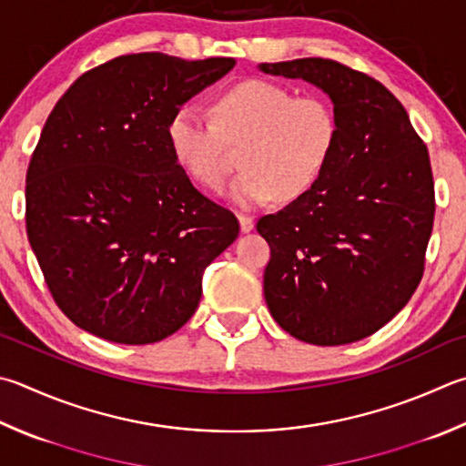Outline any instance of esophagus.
Masks as SVG:
<instances>
[{"instance_id":"1","label":"esophagus","mask_w":466,"mask_h":466,"mask_svg":"<svg viewBox=\"0 0 466 466\" xmlns=\"http://www.w3.org/2000/svg\"><path fill=\"white\" fill-rule=\"evenodd\" d=\"M238 222H240V230L242 232H250L255 228V218L247 216V214H238Z\"/></svg>"}]
</instances>
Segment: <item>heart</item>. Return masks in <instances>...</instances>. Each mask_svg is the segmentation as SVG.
I'll list each match as a JSON object with an SVG mask.
<instances>
[{
  "instance_id": "b5f03b06",
  "label": "heart",
  "mask_w": 466,
  "mask_h": 466,
  "mask_svg": "<svg viewBox=\"0 0 466 466\" xmlns=\"http://www.w3.org/2000/svg\"><path fill=\"white\" fill-rule=\"evenodd\" d=\"M175 158L191 179L216 189L234 167L231 145L244 168L228 189L242 208L273 198L298 199L324 175L338 142V116L319 96H295L267 79H248L216 99L214 117L185 104L167 128Z\"/></svg>"
}]
</instances>
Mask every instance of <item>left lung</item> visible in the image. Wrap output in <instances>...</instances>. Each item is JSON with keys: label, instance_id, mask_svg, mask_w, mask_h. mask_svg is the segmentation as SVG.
Returning <instances> with one entry per match:
<instances>
[{"label": "left lung", "instance_id": "obj_1", "mask_svg": "<svg viewBox=\"0 0 466 466\" xmlns=\"http://www.w3.org/2000/svg\"><path fill=\"white\" fill-rule=\"evenodd\" d=\"M314 83L338 116V142L306 196L257 230L268 242L265 299L298 340L357 342L383 328L424 275L434 179L424 140L391 91L332 58L260 63Z\"/></svg>", "mask_w": 466, "mask_h": 466}]
</instances>
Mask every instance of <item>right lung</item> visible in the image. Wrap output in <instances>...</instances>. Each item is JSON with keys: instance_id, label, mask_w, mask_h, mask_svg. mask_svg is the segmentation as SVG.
I'll return each instance as SVG.
<instances>
[{"instance_id": "1", "label": "right lung", "mask_w": 466, "mask_h": 466, "mask_svg": "<svg viewBox=\"0 0 466 466\" xmlns=\"http://www.w3.org/2000/svg\"><path fill=\"white\" fill-rule=\"evenodd\" d=\"M234 65L122 55L50 112L26 173V232L55 303L86 332L150 344L196 314L204 268L240 224L191 183L167 128Z\"/></svg>"}]
</instances>
